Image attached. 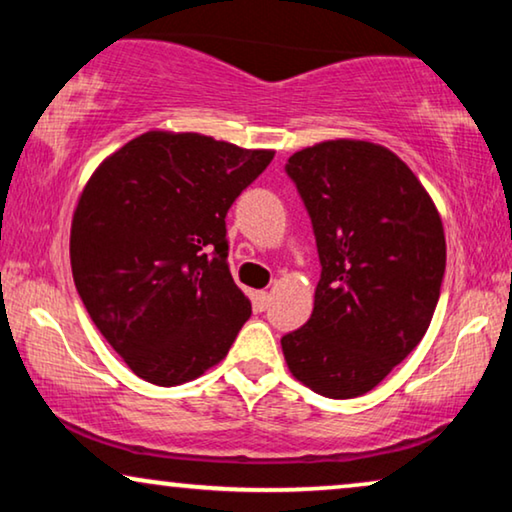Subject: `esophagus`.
<instances>
[{
  "label": "esophagus",
  "mask_w": 512,
  "mask_h": 512,
  "mask_svg": "<svg viewBox=\"0 0 512 512\" xmlns=\"http://www.w3.org/2000/svg\"><path fill=\"white\" fill-rule=\"evenodd\" d=\"M254 305H256V310H268V305H270V293L268 291H256L254 293Z\"/></svg>",
  "instance_id": "1"
}]
</instances>
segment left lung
Instances as JSON below:
<instances>
[{
	"label": "left lung",
	"instance_id": "8db88e82",
	"mask_svg": "<svg viewBox=\"0 0 512 512\" xmlns=\"http://www.w3.org/2000/svg\"><path fill=\"white\" fill-rule=\"evenodd\" d=\"M312 219L321 277L282 338L291 375L326 398L375 389L424 338L445 275L443 221L396 153L331 139L286 163Z\"/></svg>",
	"mask_w": 512,
	"mask_h": 512
}]
</instances>
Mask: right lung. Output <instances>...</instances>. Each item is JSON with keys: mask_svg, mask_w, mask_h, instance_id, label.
I'll return each mask as SVG.
<instances>
[{"mask_svg": "<svg viewBox=\"0 0 512 512\" xmlns=\"http://www.w3.org/2000/svg\"><path fill=\"white\" fill-rule=\"evenodd\" d=\"M272 158L151 130L88 179L69 237L74 284L137 377L174 387L228 354L251 303L228 268L226 214Z\"/></svg>", "mask_w": 512, "mask_h": 512, "instance_id": "right-lung-1", "label": "right lung"}]
</instances>
